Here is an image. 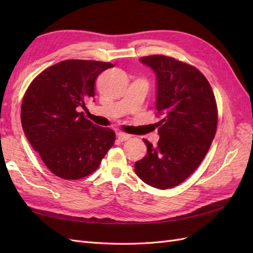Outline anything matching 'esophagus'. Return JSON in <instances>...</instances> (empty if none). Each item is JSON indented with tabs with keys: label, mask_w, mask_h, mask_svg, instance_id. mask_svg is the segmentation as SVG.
Masks as SVG:
<instances>
[{
	"label": "esophagus",
	"mask_w": 253,
	"mask_h": 253,
	"mask_svg": "<svg viewBox=\"0 0 253 253\" xmlns=\"http://www.w3.org/2000/svg\"><path fill=\"white\" fill-rule=\"evenodd\" d=\"M130 138V136L129 135H127V133H124V132H117V139L120 141H125V140H127V139H129Z\"/></svg>",
	"instance_id": "1"
}]
</instances>
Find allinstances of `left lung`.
<instances>
[{"mask_svg":"<svg viewBox=\"0 0 253 253\" xmlns=\"http://www.w3.org/2000/svg\"><path fill=\"white\" fill-rule=\"evenodd\" d=\"M140 62L157 77L155 109L163 118L157 146L143 139L148 151L135 163V171L149 186L169 189L188 178L207 155L216 132V101L196 67L164 55Z\"/></svg>","mask_w":253,"mask_h":253,"instance_id":"8db88e82","label":"left lung"}]
</instances>
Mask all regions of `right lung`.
Returning <instances> with one entry per match:
<instances>
[{
    "label": "right lung",
    "mask_w": 253,
    "mask_h": 253,
    "mask_svg": "<svg viewBox=\"0 0 253 253\" xmlns=\"http://www.w3.org/2000/svg\"><path fill=\"white\" fill-rule=\"evenodd\" d=\"M111 63L67 60L34 79L21 103V126L46 168L63 179H79L99 168L115 141L110 128L94 125L80 109L94 96L99 75Z\"/></svg>",
    "instance_id": "add662e5"
}]
</instances>
